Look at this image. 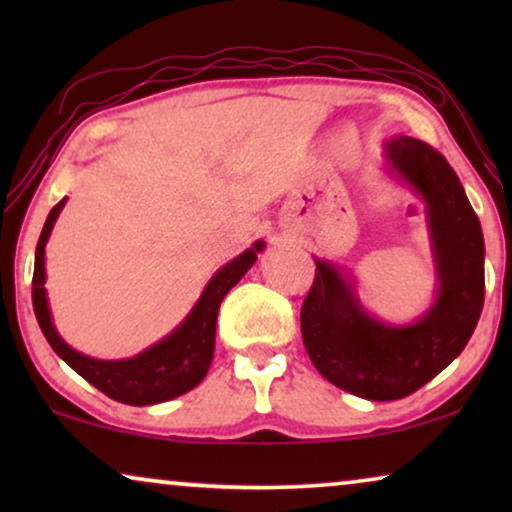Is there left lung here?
Here are the masks:
<instances>
[{"instance_id": "1", "label": "left lung", "mask_w": 512, "mask_h": 512, "mask_svg": "<svg viewBox=\"0 0 512 512\" xmlns=\"http://www.w3.org/2000/svg\"><path fill=\"white\" fill-rule=\"evenodd\" d=\"M387 172L426 205L436 298L412 324H387L361 305L354 277L314 258L317 277L300 310L314 368L368 401H396L431 382L464 352L485 303V240L450 163L429 144L396 135L384 142Z\"/></svg>"}]
</instances>
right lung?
I'll use <instances>...</instances> for the list:
<instances>
[{"mask_svg": "<svg viewBox=\"0 0 512 512\" xmlns=\"http://www.w3.org/2000/svg\"><path fill=\"white\" fill-rule=\"evenodd\" d=\"M67 198H62L51 209L48 219L41 230L37 242V254H34V277H32V305L41 333L46 335L48 345L53 352L74 368L83 380H88L102 394L114 398L125 405H156L163 401H172L186 391L205 380L209 366L214 359V340H216V317H219L221 300L226 293L247 275V270L256 263L265 242L258 240L254 247L242 251L240 256L223 265L209 279L205 291L186 314V319L174 328L170 335L158 340L156 345L146 347L144 352L130 359L104 361L93 359L76 352L60 338L58 328L53 324L51 307L46 296V242L58 216L65 207Z\"/></svg>", "mask_w": 512, "mask_h": 512, "instance_id": "add662e5", "label": "right lung"}]
</instances>
